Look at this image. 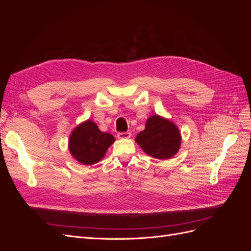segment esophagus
I'll use <instances>...</instances> for the list:
<instances>
[{
    "mask_svg": "<svg viewBox=\"0 0 251 251\" xmlns=\"http://www.w3.org/2000/svg\"><path fill=\"white\" fill-rule=\"evenodd\" d=\"M118 139H128L131 137V133L130 132H125V133H118L117 134Z\"/></svg>",
    "mask_w": 251,
    "mask_h": 251,
    "instance_id": "esophagus-1",
    "label": "esophagus"
}]
</instances>
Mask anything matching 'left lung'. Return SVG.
<instances>
[{
    "instance_id": "left-lung-1",
    "label": "left lung",
    "mask_w": 251,
    "mask_h": 251,
    "mask_svg": "<svg viewBox=\"0 0 251 251\" xmlns=\"http://www.w3.org/2000/svg\"><path fill=\"white\" fill-rule=\"evenodd\" d=\"M135 141L149 156L165 160L178 153L181 134L173 121L155 114L147 120L146 128L137 134Z\"/></svg>"
}]
</instances>
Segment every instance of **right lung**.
Wrapping results in <instances>:
<instances>
[{
    "mask_svg": "<svg viewBox=\"0 0 251 251\" xmlns=\"http://www.w3.org/2000/svg\"><path fill=\"white\" fill-rule=\"evenodd\" d=\"M114 141V136L101 132L94 121L88 119L72 131L68 147L75 160L92 165L101 160Z\"/></svg>",
    "mask_w": 251,
    "mask_h": 251,
    "instance_id": "1",
    "label": "right lung"
}]
</instances>
